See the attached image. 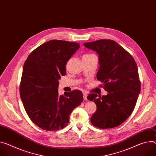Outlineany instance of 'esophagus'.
I'll list each match as a JSON object with an SVG mask.
<instances>
[{
	"label": "esophagus",
	"instance_id": "obj_1",
	"mask_svg": "<svg viewBox=\"0 0 156 156\" xmlns=\"http://www.w3.org/2000/svg\"><path fill=\"white\" fill-rule=\"evenodd\" d=\"M87 96H88V94L87 93H83V99H84V101L88 100Z\"/></svg>",
	"mask_w": 156,
	"mask_h": 156
}]
</instances>
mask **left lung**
I'll return each instance as SVG.
<instances>
[{
	"mask_svg": "<svg viewBox=\"0 0 156 156\" xmlns=\"http://www.w3.org/2000/svg\"><path fill=\"white\" fill-rule=\"evenodd\" d=\"M95 51L99 57L97 80L108 92L102 97L89 94L97 109L91 117L92 124L101 129L115 127L123 123L133 112L140 91L137 66L133 56L111 40H99L84 44Z\"/></svg>",
	"mask_w": 156,
	"mask_h": 156,
	"instance_id": "left-lung-1",
	"label": "left lung"
}]
</instances>
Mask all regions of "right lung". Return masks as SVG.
Segmentation results:
<instances>
[{
  "label": "right lung",
  "instance_id": "add662e5",
  "mask_svg": "<svg viewBox=\"0 0 156 156\" xmlns=\"http://www.w3.org/2000/svg\"><path fill=\"white\" fill-rule=\"evenodd\" d=\"M80 48L75 42L53 40L34 50L25 61L20 96L27 114L38 127L57 131L68 125L73 110L83 101L81 91L58 94V80L66 65Z\"/></svg>",
  "mask_w": 156,
  "mask_h": 156
}]
</instances>
